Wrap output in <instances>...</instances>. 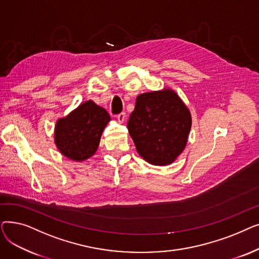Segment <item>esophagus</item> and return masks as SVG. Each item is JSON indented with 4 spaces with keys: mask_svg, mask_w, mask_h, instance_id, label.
I'll return each instance as SVG.
<instances>
[{
    "mask_svg": "<svg viewBox=\"0 0 259 259\" xmlns=\"http://www.w3.org/2000/svg\"><path fill=\"white\" fill-rule=\"evenodd\" d=\"M116 118H117L118 122H124L125 119H126V113H124V112L119 113V114L116 116Z\"/></svg>",
    "mask_w": 259,
    "mask_h": 259,
    "instance_id": "1",
    "label": "esophagus"
}]
</instances>
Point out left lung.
<instances>
[{
  "mask_svg": "<svg viewBox=\"0 0 259 259\" xmlns=\"http://www.w3.org/2000/svg\"><path fill=\"white\" fill-rule=\"evenodd\" d=\"M191 113L171 88L140 94L128 120L138 153L149 164L167 166L185 150Z\"/></svg>",
  "mask_w": 259,
  "mask_h": 259,
  "instance_id": "obj_1",
  "label": "left lung"
}]
</instances>
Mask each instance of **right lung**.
Returning <instances> with one entry per match:
<instances>
[{
	"label": "right lung",
	"mask_w": 259,
	"mask_h": 259,
	"mask_svg": "<svg viewBox=\"0 0 259 259\" xmlns=\"http://www.w3.org/2000/svg\"><path fill=\"white\" fill-rule=\"evenodd\" d=\"M110 115L93 101L80 104L54 127V143L67 158L84 161L97 152Z\"/></svg>",
	"instance_id": "obj_1"
}]
</instances>
